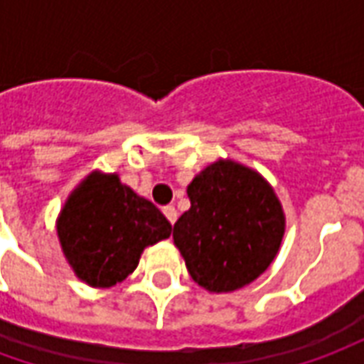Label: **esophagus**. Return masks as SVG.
<instances>
[{"instance_id": "1", "label": "esophagus", "mask_w": 364, "mask_h": 364, "mask_svg": "<svg viewBox=\"0 0 364 364\" xmlns=\"http://www.w3.org/2000/svg\"><path fill=\"white\" fill-rule=\"evenodd\" d=\"M164 214H166L167 220L171 222V224H175V220H177V210H175V206L171 205L164 206Z\"/></svg>"}]
</instances>
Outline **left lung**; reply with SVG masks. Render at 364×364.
<instances>
[{"label":"left lung","mask_w":364,"mask_h":364,"mask_svg":"<svg viewBox=\"0 0 364 364\" xmlns=\"http://www.w3.org/2000/svg\"><path fill=\"white\" fill-rule=\"evenodd\" d=\"M191 208L173 226L193 281L232 292L265 273L284 236V214L273 187L257 171L218 159L187 187Z\"/></svg>","instance_id":"left-lung-1"}]
</instances>
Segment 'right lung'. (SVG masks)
<instances>
[{
    "label": "right lung",
    "instance_id": "obj_1",
    "mask_svg": "<svg viewBox=\"0 0 364 364\" xmlns=\"http://www.w3.org/2000/svg\"><path fill=\"white\" fill-rule=\"evenodd\" d=\"M56 230L77 279L109 289L138 267L144 247L169 237L171 224L119 175L93 171L68 197Z\"/></svg>",
    "mask_w": 364,
    "mask_h": 364
}]
</instances>
